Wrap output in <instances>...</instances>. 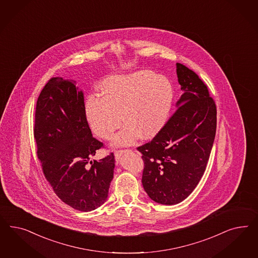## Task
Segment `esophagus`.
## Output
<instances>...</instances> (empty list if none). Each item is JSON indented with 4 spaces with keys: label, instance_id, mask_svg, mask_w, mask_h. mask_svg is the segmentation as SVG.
Instances as JSON below:
<instances>
[{
    "label": "esophagus",
    "instance_id": "1",
    "mask_svg": "<svg viewBox=\"0 0 258 258\" xmlns=\"http://www.w3.org/2000/svg\"><path fill=\"white\" fill-rule=\"evenodd\" d=\"M127 151H128V150H116V151L114 152L115 160H116V161H119L121 156H122L124 153H125V152H127Z\"/></svg>",
    "mask_w": 258,
    "mask_h": 258
}]
</instances>
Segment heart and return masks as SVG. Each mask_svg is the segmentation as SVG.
Wrapping results in <instances>:
<instances>
[{"label": "heart", "mask_w": 258, "mask_h": 258, "mask_svg": "<svg viewBox=\"0 0 258 258\" xmlns=\"http://www.w3.org/2000/svg\"><path fill=\"white\" fill-rule=\"evenodd\" d=\"M173 101L174 88L169 78L152 71H139L108 78L103 85V95L88 96L86 116L93 132L103 139L113 135L123 118L126 124L113 143L131 145L141 133L149 137L159 132Z\"/></svg>", "instance_id": "1"}]
</instances>
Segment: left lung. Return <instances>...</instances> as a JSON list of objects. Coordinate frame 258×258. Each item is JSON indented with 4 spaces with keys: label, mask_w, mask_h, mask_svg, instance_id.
<instances>
[{
    "label": "left lung",
    "mask_w": 258,
    "mask_h": 258,
    "mask_svg": "<svg viewBox=\"0 0 258 258\" xmlns=\"http://www.w3.org/2000/svg\"><path fill=\"white\" fill-rule=\"evenodd\" d=\"M183 91L177 109L142 153V183L149 198L173 205L185 200L202 179L217 128V107L207 86L195 72L177 63Z\"/></svg>",
    "instance_id": "1"
}]
</instances>
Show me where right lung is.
Instances as JSON below:
<instances>
[{
  "label": "right lung",
  "mask_w": 258,
  "mask_h": 258,
  "mask_svg": "<svg viewBox=\"0 0 258 258\" xmlns=\"http://www.w3.org/2000/svg\"><path fill=\"white\" fill-rule=\"evenodd\" d=\"M74 80L51 78L39 94L34 137L42 171L56 196L74 209L89 212L107 201L115 160L110 153L92 162L103 143L93 137L84 94Z\"/></svg>",
  "instance_id": "obj_1"
}]
</instances>
